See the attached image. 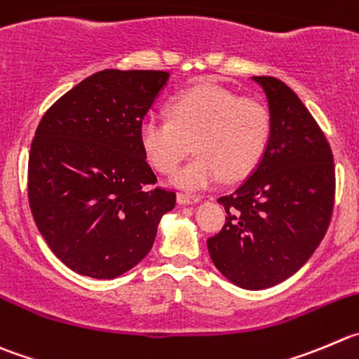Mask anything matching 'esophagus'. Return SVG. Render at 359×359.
Segmentation results:
<instances>
[{"instance_id": "34e87169", "label": "esophagus", "mask_w": 359, "mask_h": 359, "mask_svg": "<svg viewBox=\"0 0 359 359\" xmlns=\"http://www.w3.org/2000/svg\"><path fill=\"white\" fill-rule=\"evenodd\" d=\"M177 203L180 204H196L199 203L201 197L199 196H192V194H185V192H180L177 194Z\"/></svg>"}]
</instances>
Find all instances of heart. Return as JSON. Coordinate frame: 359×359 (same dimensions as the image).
<instances>
[{"instance_id": "b5f03b06", "label": "heart", "mask_w": 359, "mask_h": 359, "mask_svg": "<svg viewBox=\"0 0 359 359\" xmlns=\"http://www.w3.org/2000/svg\"><path fill=\"white\" fill-rule=\"evenodd\" d=\"M170 116L151 112L139 126L142 151L158 172L169 174L196 148L197 156L172 183L204 190L224 174L240 180L261 163L273 130L268 104L217 84H197L170 100Z\"/></svg>"}]
</instances>
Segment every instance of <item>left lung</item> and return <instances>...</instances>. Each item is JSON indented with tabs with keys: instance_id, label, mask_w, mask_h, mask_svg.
I'll return each mask as SVG.
<instances>
[{
	"instance_id": "obj_1",
	"label": "left lung",
	"mask_w": 359,
	"mask_h": 359,
	"mask_svg": "<svg viewBox=\"0 0 359 359\" xmlns=\"http://www.w3.org/2000/svg\"><path fill=\"white\" fill-rule=\"evenodd\" d=\"M254 81L268 97L271 139L257 169L218 199L227 217L208 252L225 278L257 291L294 275L319 247L335 204V163L298 95L276 77Z\"/></svg>"
}]
</instances>
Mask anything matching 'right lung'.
I'll use <instances>...</instances> for the list:
<instances>
[{
  "label": "right lung",
  "mask_w": 359,
  "mask_h": 359,
  "mask_svg": "<svg viewBox=\"0 0 359 359\" xmlns=\"http://www.w3.org/2000/svg\"><path fill=\"white\" fill-rule=\"evenodd\" d=\"M169 79L162 70L97 72L57 98L33 137L28 201L40 234L63 264L116 278L151 250L176 204L156 176L139 126Z\"/></svg>",
  "instance_id": "1"
}]
</instances>
